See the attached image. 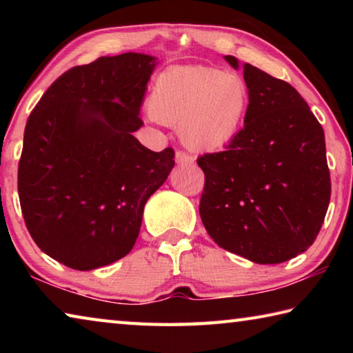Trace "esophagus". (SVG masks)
<instances>
[{
    "label": "esophagus",
    "mask_w": 353,
    "mask_h": 353,
    "mask_svg": "<svg viewBox=\"0 0 353 353\" xmlns=\"http://www.w3.org/2000/svg\"><path fill=\"white\" fill-rule=\"evenodd\" d=\"M176 162L179 165H191L194 162V159L191 157L190 154L183 152V151H176Z\"/></svg>",
    "instance_id": "esophagus-1"
}]
</instances>
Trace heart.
I'll use <instances>...</instances> for the list:
<instances>
[{
	"label": "heart",
	"instance_id": "heart-1",
	"mask_svg": "<svg viewBox=\"0 0 353 353\" xmlns=\"http://www.w3.org/2000/svg\"><path fill=\"white\" fill-rule=\"evenodd\" d=\"M249 87L240 74L187 65L160 73L149 97V112L166 126H179L187 148L213 152L240 134L249 109Z\"/></svg>",
	"mask_w": 353,
	"mask_h": 353
}]
</instances>
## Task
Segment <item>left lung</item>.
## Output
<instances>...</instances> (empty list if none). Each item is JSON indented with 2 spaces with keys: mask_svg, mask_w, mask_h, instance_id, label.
Here are the masks:
<instances>
[{
  "mask_svg": "<svg viewBox=\"0 0 353 353\" xmlns=\"http://www.w3.org/2000/svg\"><path fill=\"white\" fill-rule=\"evenodd\" d=\"M238 68L234 56L224 57ZM244 128L225 151L204 154L199 213L213 241L260 265L314 243L330 202L324 129L288 82L244 63Z\"/></svg>",
  "mask_w": 353,
  "mask_h": 353,
  "instance_id": "8db88e82",
  "label": "left lung"
}]
</instances>
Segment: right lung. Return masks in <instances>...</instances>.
<instances>
[{
	"label": "right lung",
	"mask_w": 353,
	"mask_h": 353,
	"mask_svg": "<svg viewBox=\"0 0 353 353\" xmlns=\"http://www.w3.org/2000/svg\"><path fill=\"white\" fill-rule=\"evenodd\" d=\"M155 57L126 52L57 77L28 118L19 163L21 213L51 259L90 271L123 259L174 149L135 139Z\"/></svg>",
	"instance_id": "obj_1"
}]
</instances>
